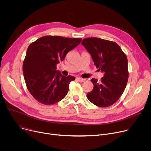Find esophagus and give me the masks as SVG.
Wrapping results in <instances>:
<instances>
[{
	"mask_svg": "<svg viewBox=\"0 0 151 151\" xmlns=\"http://www.w3.org/2000/svg\"><path fill=\"white\" fill-rule=\"evenodd\" d=\"M76 80L77 81L80 82H83L84 81H85V79L84 78H81V77H77L76 78Z\"/></svg>",
	"mask_w": 151,
	"mask_h": 151,
	"instance_id": "1",
	"label": "esophagus"
}]
</instances>
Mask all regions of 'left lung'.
<instances>
[{
	"mask_svg": "<svg viewBox=\"0 0 151 151\" xmlns=\"http://www.w3.org/2000/svg\"><path fill=\"white\" fill-rule=\"evenodd\" d=\"M81 44L90 54L94 65L104 73L100 82L91 79L94 88L87 98L98 107H109L119 99L127 83L126 55L116 42L99 38H85Z\"/></svg>",
	"mask_w": 151,
	"mask_h": 151,
	"instance_id": "left-lung-1",
	"label": "left lung"
}]
</instances>
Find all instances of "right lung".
I'll return each mask as SVG.
<instances>
[{"label":"right lung","instance_id":"1","mask_svg":"<svg viewBox=\"0 0 151 151\" xmlns=\"http://www.w3.org/2000/svg\"><path fill=\"white\" fill-rule=\"evenodd\" d=\"M81 41V38L45 36L30 44L22 69L27 88L37 101L52 105L66 96L69 85L75 77L63 76L56 66Z\"/></svg>","mask_w":151,"mask_h":151}]
</instances>
